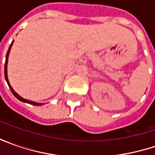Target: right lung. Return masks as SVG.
Here are the masks:
<instances>
[{"label": "right lung", "instance_id": "1", "mask_svg": "<svg viewBox=\"0 0 155 155\" xmlns=\"http://www.w3.org/2000/svg\"><path fill=\"white\" fill-rule=\"evenodd\" d=\"M13 43H14V41H12V43H11V45L9 46L8 50V52H7V55H6V62H5V68H4V73H5V78H6V81H7V83H8V84L9 89L11 90V91L12 93L14 94V96H15L16 98L18 99V100H20L21 102H23V103H27V104H32V105H35V106H39V105H43L44 104H39V103H36V102H33V101H30V100H27V99L23 98V97H21V96L18 94V93H16L15 91V90L12 88L11 86V84H10V83H9L8 81V56H9V52H10V50H11V47H12V45H13Z\"/></svg>", "mask_w": 155, "mask_h": 155}]
</instances>
